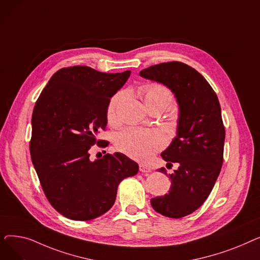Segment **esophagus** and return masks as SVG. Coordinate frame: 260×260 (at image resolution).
<instances>
[{
	"instance_id": "obj_1",
	"label": "esophagus",
	"mask_w": 260,
	"mask_h": 260,
	"mask_svg": "<svg viewBox=\"0 0 260 260\" xmlns=\"http://www.w3.org/2000/svg\"><path fill=\"white\" fill-rule=\"evenodd\" d=\"M139 170H140V172H142V173H149V172L152 171L151 169L147 168V167L144 166V165H139Z\"/></svg>"
}]
</instances>
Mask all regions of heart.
Returning a JSON list of instances; mask_svg holds the SVG:
<instances>
[{
  "label": "heart",
  "instance_id": "heart-1",
  "mask_svg": "<svg viewBox=\"0 0 260 260\" xmlns=\"http://www.w3.org/2000/svg\"><path fill=\"white\" fill-rule=\"evenodd\" d=\"M139 93L147 108L155 107L169 108L173 103V94L165 85L158 83H147L139 88ZM126 98L125 91H119L109 100L106 108V118L109 123L118 120V112L121 104ZM166 145V138L157 129H140L128 127L118 134L116 146L120 152L128 157L147 161Z\"/></svg>",
  "mask_w": 260,
  "mask_h": 260
}]
</instances>
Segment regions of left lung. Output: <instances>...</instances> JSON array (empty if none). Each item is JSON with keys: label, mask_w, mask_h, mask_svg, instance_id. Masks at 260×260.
<instances>
[{"label": "left lung", "mask_w": 260, "mask_h": 260, "mask_svg": "<svg viewBox=\"0 0 260 260\" xmlns=\"http://www.w3.org/2000/svg\"><path fill=\"white\" fill-rule=\"evenodd\" d=\"M140 76L167 85L179 104L177 137L161 154L179 168L170 175L169 194L151 199L156 212L177 219L202 206L219 176L225 138L220 104L204 77L182 62L149 66ZM159 172L168 175L165 168Z\"/></svg>", "instance_id": "obj_1"}]
</instances>
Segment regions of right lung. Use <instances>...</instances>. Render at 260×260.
Returning <instances> with one entry per match:
<instances>
[{
    "label": "right lung",
    "mask_w": 260,
    "mask_h": 260,
    "mask_svg": "<svg viewBox=\"0 0 260 260\" xmlns=\"http://www.w3.org/2000/svg\"><path fill=\"white\" fill-rule=\"evenodd\" d=\"M131 75L106 74L88 66L63 67L38 98L31 118L29 149L43 192L53 207L73 220L94 219L111 209L119 183L138 173L124 154L89 159L90 147L105 131L106 108Z\"/></svg>",
    "instance_id": "right-lung-1"
}]
</instances>
